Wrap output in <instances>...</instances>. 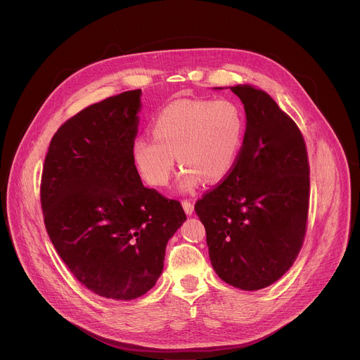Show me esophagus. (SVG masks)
I'll return each instance as SVG.
<instances>
[{"label":"esophagus","instance_id":"1","mask_svg":"<svg viewBox=\"0 0 360 360\" xmlns=\"http://www.w3.org/2000/svg\"><path fill=\"white\" fill-rule=\"evenodd\" d=\"M181 205H183V209H184L186 214L190 216L193 212H195V205H193L190 200H183Z\"/></svg>","mask_w":360,"mask_h":360}]
</instances>
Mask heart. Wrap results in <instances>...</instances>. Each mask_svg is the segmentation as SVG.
<instances>
[{
	"label": "heart",
	"instance_id": "1",
	"mask_svg": "<svg viewBox=\"0 0 360 360\" xmlns=\"http://www.w3.org/2000/svg\"><path fill=\"white\" fill-rule=\"evenodd\" d=\"M153 134L132 141L138 173L162 187L170 181L177 155L183 165L179 190L191 193L203 179L219 181L233 169L243 144L245 115L232 99H179L160 110Z\"/></svg>",
	"mask_w": 360,
	"mask_h": 360
}]
</instances>
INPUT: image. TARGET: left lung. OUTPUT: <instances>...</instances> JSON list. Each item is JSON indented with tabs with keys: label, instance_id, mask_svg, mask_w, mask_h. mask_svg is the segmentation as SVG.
Segmentation results:
<instances>
[{
	"label": "left lung",
	"instance_id": "1",
	"mask_svg": "<svg viewBox=\"0 0 360 360\" xmlns=\"http://www.w3.org/2000/svg\"><path fill=\"white\" fill-rule=\"evenodd\" d=\"M231 91L245 108L243 144L229 176L195 210L219 278L257 291L278 281L301 250L310 169L298 127L266 92L252 85Z\"/></svg>",
	"mask_w": 360,
	"mask_h": 360
}]
</instances>
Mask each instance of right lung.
Instances as JSON below:
<instances>
[{
  "mask_svg": "<svg viewBox=\"0 0 360 360\" xmlns=\"http://www.w3.org/2000/svg\"><path fill=\"white\" fill-rule=\"evenodd\" d=\"M141 89L94 103L53 135L43 165L41 209L51 243L95 294L134 300L150 291L165 246L186 220L177 200L147 188L131 146Z\"/></svg>",
  "mask_w": 360,
  "mask_h": 360,
  "instance_id": "right-lung-1",
  "label": "right lung"
}]
</instances>
